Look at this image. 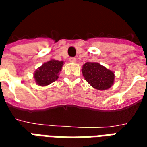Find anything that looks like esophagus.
Returning <instances> with one entry per match:
<instances>
[{
  "instance_id": "34e87169",
  "label": "esophagus",
  "mask_w": 147,
  "mask_h": 147,
  "mask_svg": "<svg viewBox=\"0 0 147 147\" xmlns=\"http://www.w3.org/2000/svg\"><path fill=\"white\" fill-rule=\"evenodd\" d=\"M69 61H70V62H71V63H76V59L75 57H70L69 58Z\"/></svg>"
}]
</instances>
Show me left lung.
I'll use <instances>...</instances> for the list:
<instances>
[{
    "label": "left lung",
    "instance_id": "obj_1",
    "mask_svg": "<svg viewBox=\"0 0 147 147\" xmlns=\"http://www.w3.org/2000/svg\"><path fill=\"white\" fill-rule=\"evenodd\" d=\"M82 72L87 83L97 90L109 89L114 82L113 72L98 63L86 62L83 66Z\"/></svg>",
    "mask_w": 147,
    "mask_h": 147
}]
</instances>
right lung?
Segmentation results:
<instances>
[{
	"instance_id": "1",
	"label": "right lung",
	"mask_w": 147,
	"mask_h": 147,
	"mask_svg": "<svg viewBox=\"0 0 147 147\" xmlns=\"http://www.w3.org/2000/svg\"><path fill=\"white\" fill-rule=\"evenodd\" d=\"M63 61L52 60L44 63L34 72V79L40 86H46L57 80L59 71L63 66Z\"/></svg>"
}]
</instances>
